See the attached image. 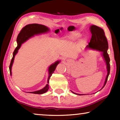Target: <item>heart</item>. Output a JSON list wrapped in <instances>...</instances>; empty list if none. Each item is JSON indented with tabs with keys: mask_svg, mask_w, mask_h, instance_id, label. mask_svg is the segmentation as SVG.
<instances>
[{
	"mask_svg": "<svg viewBox=\"0 0 120 120\" xmlns=\"http://www.w3.org/2000/svg\"><path fill=\"white\" fill-rule=\"evenodd\" d=\"M80 34L78 33H71L68 34L66 36L67 39L71 41H75L78 39V38L80 37Z\"/></svg>",
	"mask_w": 120,
	"mask_h": 120,
	"instance_id": "b5f03b06",
	"label": "heart"
}]
</instances>
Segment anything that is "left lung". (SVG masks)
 Listing matches in <instances>:
<instances>
[{
  "mask_svg": "<svg viewBox=\"0 0 120 120\" xmlns=\"http://www.w3.org/2000/svg\"><path fill=\"white\" fill-rule=\"evenodd\" d=\"M90 30L92 35V38L90 40V42L89 43L88 45L87 46V48L102 52L103 58H104V60L106 64L107 74L106 79H105L104 86L102 87L103 88L106 84L107 79H108L109 72H110V64H109L110 59H109V56L107 52L109 48L108 42H107V38L105 35L104 30L102 28L96 25H91ZM72 92L75 94L82 95V94H78L73 92Z\"/></svg>",
  "mask_w": 120,
  "mask_h": 120,
  "instance_id": "left-lung-1",
  "label": "left lung"
}]
</instances>
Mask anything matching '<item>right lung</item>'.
<instances>
[{"label": "right lung", "mask_w": 120, "mask_h": 120, "mask_svg": "<svg viewBox=\"0 0 120 120\" xmlns=\"http://www.w3.org/2000/svg\"><path fill=\"white\" fill-rule=\"evenodd\" d=\"M49 31V28L46 27V26L41 25V24H28V25H26L25 27H24L21 31H20L19 33L17 36V46L16 48V49L14 50L13 52V58L11 59V64L9 66V71L11 75V67L12 65L14 62V60L15 56L17 53L18 52V50L19 49L21 48V45L22 43L26 41L27 40L29 39L32 36H33L34 35H36V34H42L44 33H46ZM60 62V61H57L53 64L51 65L49 68V75L48 79V84L46 85L45 87H44L43 89H41L39 90L35 91V92H30V93H32V94H42L43 93H45L48 90L49 88V79L50 78L51 76H52L53 73L54 72V70H56V68L57 66V65Z\"/></svg>", "instance_id": "right-lung-1"}]
</instances>
